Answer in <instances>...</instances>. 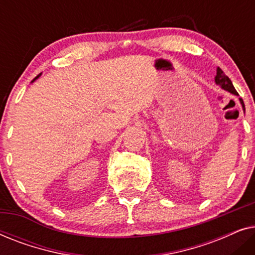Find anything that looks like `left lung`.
<instances>
[{
	"instance_id": "8db88e82",
	"label": "left lung",
	"mask_w": 255,
	"mask_h": 255,
	"mask_svg": "<svg viewBox=\"0 0 255 255\" xmlns=\"http://www.w3.org/2000/svg\"><path fill=\"white\" fill-rule=\"evenodd\" d=\"M215 81H216V83H217L218 86H221L224 90H228L229 93L233 94V95L239 96V94L237 93V90L235 89V87H233V85H232L231 80L229 79V76H226L224 74V72H223L219 67L217 68V75L215 76ZM239 101H240V103H242L244 111H245V104H244L243 99H239Z\"/></svg>"
}]
</instances>
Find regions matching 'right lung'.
Masks as SVG:
<instances>
[{
	"instance_id": "add662e5",
	"label": "right lung",
	"mask_w": 255,
	"mask_h": 255,
	"mask_svg": "<svg viewBox=\"0 0 255 255\" xmlns=\"http://www.w3.org/2000/svg\"><path fill=\"white\" fill-rule=\"evenodd\" d=\"M39 76H40V74H39V75H38V76H36V78H34V79H33V81H34V80H36V79H38V78H39ZM33 81H32V82H33Z\"/></svg>"
}]
</instances>
